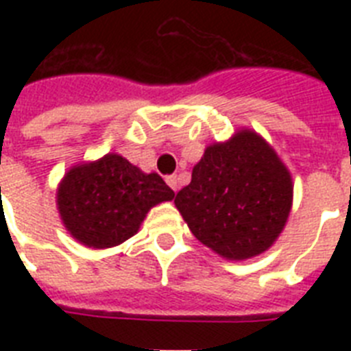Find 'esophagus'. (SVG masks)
<instances>
[{
    "mask_svg": "<svg viewBox=\"0 0 351 351\" xmlns=\"http://www.w3.org/2000/svg\"><path fill=\"white\" fill-rule=\"evenodd\" d=\"M165 181H167V184H169L173 191H178V182H179L178 181V176H169V178H167Z\"/></svg>",
    "mask_w": 351,
    "mask_h": 351,
    "instance_id": "1",
    "label": "esophagus"
}]
</instances>
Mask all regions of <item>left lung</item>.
Wrapping results in <instances>:
<instances>
[{"mask_svg":"<svg viewBox=\"0 0 351 351\" xmlns=\"http://www.w3.org/2000/svg\"><path fill=\"white\" fill-rule=\"evenodd\" d=\"M291 202L290 170L250 128L207 145L191 182L173 200L191 234L226 260L267 251L287 225Z\"/></svg>","mask_w":351,"mask_h":351,"instance_id":"8db88e82","label":"left lung"}]
</instances>
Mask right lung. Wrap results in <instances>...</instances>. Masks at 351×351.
I'll list each match as a JSON object with an SVG mask.
<instances>
[{"label":"right lung","instance_id":"obj_1","mask_svg":"<svg viewBox=\"0 0 351 351\" xmlns=\"http://www.w3.org/2000/svg\"><path fill=\"white\" fill-rule=\"evenodd\" d=\"M176 197L156 172L145 173L117 153L70 167L56 191L68 234L86 247L119 246L137 234L154 206Z\"/></svg>","mask_w":351,"mask_h":351}]
</instances>
